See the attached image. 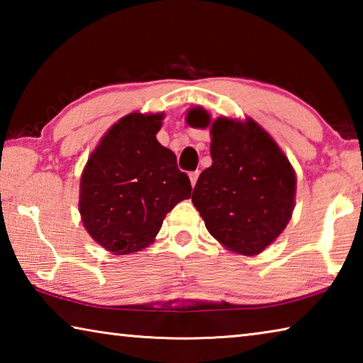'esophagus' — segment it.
<instances>
[{
  "label": "esophagus",
  "mask_w": 363,
  "mask_h": 363,
  "mask_svg": "<svg viewBox=\"0 0 363 363\" xmlns=\"http://www.w3.org/2000/svg\"><path fill=\"white\" fill-rule=\"evenodd\" d=\"M199 176H200V171H192V173L189 174L190 182H192V186H195L196 181H199Z\"/></svg>",
  "instance_id": "esophagus-1"
}]
</instances>
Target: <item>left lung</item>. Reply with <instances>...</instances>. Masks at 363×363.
<instances>
[{"mask_svg": "<svg viewBox=\"0 0 363 363\" xmlns=\"http://www.w3.org/2000/svg\"><path fill=\"white\" fill-rule=\"evenodd\" d=\"M187 123L206 128L210 115L192 108ZM213 164L200 174L192 201L208 232L232 251L253 256L269 247L291 218L293 167L253 120L211 123Z\"/></svg>", "mask_w": 363, "mask_h": 363, "instance_id": "obj_1", "label": "left lung"}]
</instances>
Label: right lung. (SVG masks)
Returning <instances> with one entry per match:
<instances>
[{"mask_svg": "<svg viewBox=\"0 0 363 363\" xmlns=\"http://www.w3.org/2000/svg\"><path fill=\"white\" fill-rule=\"evenodd\" d=\"M162 115L130 113L110 128L83 169L79 213L86 230L113 255L153 242L163 219L189 199L190 179L157 140Z\"/></svg>", "mask_w": 363, "mask_h": 363, "instance_id": "obj_1", "label": "right lung"}]
</instances>
